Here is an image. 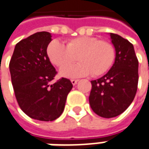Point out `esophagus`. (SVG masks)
<instances>
[{
    "label": "esophagus",
    "instance_id": "obj_1",
    "mask_svg": "<svg viewBox=\"0 0 149 149\" xmlns=\"http://www.w3.org/2000/svg\"><path fill=\"white\" fill-rule=\"evenodd\" d=\"M77 81H78V80L77 79H72L71 80V82H72V85H76L77 83Z\"/></svg>",
    "mask_w": 149,
    "mask_h": 149
}]
</instances>
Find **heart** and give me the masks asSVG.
<instances>
[{"label":"heart","instance_id":"1","mask_svg":"<svg viewBox=\"0 0 149 149\" xmlns=\"http://www.w3.org/2000/svg\"><path fill=\"white\" fill-rule=\"evenodd\" d=\"M47 54L53 64L59 68H63L60 70V75L69 78L91 73L93 77L101 76L110 69L116 59V49L110 42L89 36L70 39L66 46L53 40L48 45ZM77 56L79 63L68 67Z\"/></svg>","mask_w":149,"mask_h":149}]
</instances>
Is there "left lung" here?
Returning <instances> with one entry per match:
<instances>
[{
  "label": "left lung",
  "instance_id": "1",
  "mask_svg": "<svg viewBox=\"0 0 149 149\" xmlns=\"http://www.w3.org/2000/svg\"><path fill=\"white\" fill-rule=\"evenodd\" d=\"M116 49V60L110 70L99 79L91 81L89 102L96 115L112 118L130 106L138 89L139 61L134 46L116 33H110Z\"/></svg>",
  "mask_w": 149,
  "mask_h": 149
}]
</instances>
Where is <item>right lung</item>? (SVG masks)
Returning <instances> with one entry per match:
<instances>
[{"instance_id": "1", "label": "right lung", "mask_w": 149, "mask_h": 149, "mask_svg": "<svg viewBox=\"0 0 149 149\" xmlns=\"http://www.w3.org/2000/svg\"><path fill=\"white\" fill-rule=\"evenodd\" d=\"M51 37L43 31L20 40L9 64L19 106L30 118L41 121H53L62 115L72 88L64 77L52 83L57 72L47 54Z\"/></svg>"}]
</instances>
